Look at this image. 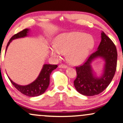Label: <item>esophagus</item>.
<instances>
[{
	"label": "esophagus",
	"instance_id": "1",
	"mask_svg": "<svg viewBox=\"0 0 123 123\" xmlns=\"http://www.w3.org/2000/svg\"><path fill=\"white\" fill-rule=\"evenodd\" d=\"M58 67L60 68H68V66L65 64H63V63H62V64H61L58 66Z\"/></svg>",
	"mask_w": 123,
	"mask_h": 123
}]
</instances>
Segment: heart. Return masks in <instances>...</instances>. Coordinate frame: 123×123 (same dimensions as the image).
<instances>
[{
  "mask_svg": "<svg viewBox=\"0 0 123 123\" xmlns=\"http://www.w3.org/2000/svg\"><path fill=\"white\" fill-rule=\"evenodd\" d=\"M94 46V38L91 35L76 31L64 32L56 37L54 45L50 47V53L55 57L66 53L70 63L78 64L85 58Z\"/></svg>",
  "mask_w": 123,
  "mask_h": 123,
  "instance_id": "b5f03b06",
  "label": "heart"
}]
</instances>
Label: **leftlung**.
<instances>
[{
	"label": "left lung",
	"mask_w": 123,
	"mask_h": 123,
	"mask_svg": "<svg viewBox=\"0 0 123 123\" xmlns=\"http://www.w3.org/2000/svg\"><path fill=\"white\" fill-rule=\"evenodd\" d=\"M102 57L106 61L105 71L100 78L94 76L90 63L94 58ZM117 53L116 46L104 32H101V41L97 51L90 55L83 64L76 66L77 77L74 85L77 91L87 96L100 94L107 88L113 79L116 70Z\"/></svg>",
	"instance_id": "1"
}]
</instances>
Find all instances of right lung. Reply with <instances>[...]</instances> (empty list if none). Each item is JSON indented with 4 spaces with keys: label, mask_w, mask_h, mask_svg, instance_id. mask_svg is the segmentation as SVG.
<instances>
[{
    "label": "right lung",
    "mask_w": 123,
    "mask_h": 123,
    "mask_svg": "<svg viewBox=\"0 0 123 123\" xmlns=\"http://www.w3.org/2000/svg\"><path fill=\"white\" fill-rule=\"evenodd\" d=\"M28 32H29V29H26L13 35L7 43L6 50L12 40L17 39V38L25 37L27 35ZM57 65H44L38 78L31 84L27 85L22 86L18 85L14 83L9 77L8 78L10 79L12 84L14 86L15 88L22 94L29 96V97H35V96L41 95L46 91L49 85L50 74L53 70L57 68Z\"/></svg>",
    "instance_id": "1"
}]
</instances>
